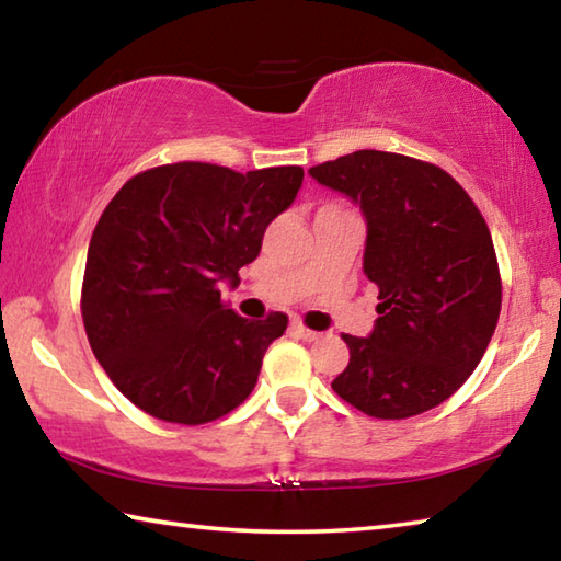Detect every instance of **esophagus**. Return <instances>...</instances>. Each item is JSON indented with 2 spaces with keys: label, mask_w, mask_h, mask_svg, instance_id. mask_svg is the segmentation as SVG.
Instances as JSON below:
<instances>
[{
  "label": "esophagus",
  "mask_w": 561,
  "mask_h": 561,
  "mask_svg": "<svg viewBox=\"0 0 561 561\" xmlns=\"http://www.w3.org/2000/svg\"><path fill=\"white\" fill-rule=\"evenodd\" d=\"M291 331H294V334H297L299 339H304V341H317L321 334H319V331H314V329H309V327H304L301 324V321H294V324H291Z\"/></svg>",
  "instance_id": "esophagus-1"
}]
</instances>
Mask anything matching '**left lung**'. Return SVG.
Instances as JSON below:
<instances>
[{"mask_svg":"<svg viewBox=\"0 0 561 561\" xmlns=\"http://www.w3.org/2000/svg\"><path fill=\"white\" fill-rule=\"evenodd\" d=\"M309 173L364 210V272L381 299L371 336L341 334L351 358L331 388L381 421L431 411L468 381L500 319L485 217L458 180L411 156L356 150Z\"/></svg>","mask_w":561,"mask_h":561,"instance_id":"8db88e82","label":"left lung"}]
</instances>
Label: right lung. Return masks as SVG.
Instances as JSON below:
<instances>
[{"label": "right lung", "mask_w": 561, "mask_h": 561, "mask_svg": "<svg viewBox=\"0 0 561 561\" xmlns=\"http://www.w3.org/2000/svg\"><path fill=\"white\" fill-rule=\"evenodd\" d=\"M304 168L237 170L168 163L133 175L91 234L81 317L93 356L118 391L165 423L203 425L234 411L289 319L252 321L222 299L257 260Z\"/></svg>", "instance_id": "right-lung-1"}]
</instances>
